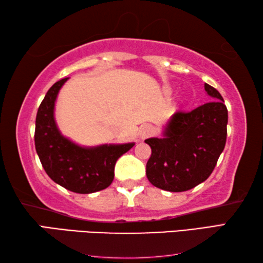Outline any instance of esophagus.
I'll use <instances>...</instances> for the list:
<instances>
[{
  "label": "esophagus",
  "mask_w": 263,
  "mask_h": 263,
  "mask_svg": "<svg viewBox=\"0 0 263 263\" xmlns=\"http://www.w3.org/2000/svg\"><path fill=\"white\" fill-rule=\"evenodd\" d=\"M151 133H152V128H151L149 126H142V128L140 130V133H139V136H140V138L141 139H145L146 137H148Z\"/></svg>",
  "instance_id": "1"
}]
</instances>
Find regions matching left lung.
<instances>
[{"instance_id": "left-lung-1", "label": "left lung", "mask_w": 263, "mask_h": 263, "mask_svg": "<svg viewBox=\"0 0 263 263\" xmlns=\"http://www.w3.org/2000/svg\"><path fill=\"white\" fill-rule=\"evenodd\" d=\"M211 97L191 111H177L163 138H149L152 148L146 164L148 181L157 188L180 193L205 181L224 151L228 136V108L219 91L204 84Z\"/></svg>"}]
</instances>
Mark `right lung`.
Here are the masks:
<instances>
[{
	"mask_svg": "<svg viewBox=\"0 0 263 263\" xmlns=\"http://www.w3.org/2000/svg\"><path fill=\"white\" fill-rule=\"evenodd\" d=\"M68 78L48 89L35 117L34 145L46 174L67 190L90 194L111 184L118 158L133 147V142L123 145H101L81 147L61 136L54 121V102Z\"/></svg>",
	"mask_w": 263,
	"mask_h": 263,
	"instance_id": "add662e5",
	"label": "right lung"
}]
</instances>
